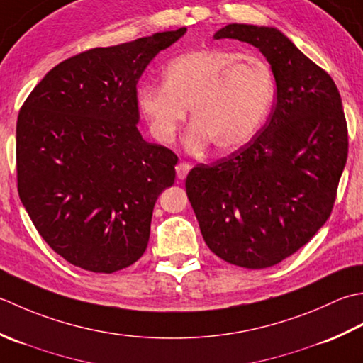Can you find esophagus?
I'll list each match as a JSON object with an SVG mask.
<instances>
[{"instance_id":"obj_1","label":"esophagus","mask_w":363,"mask_h":363,"mask_svg":"<svg viewBox=\"0 0 363 363\" xmlns=\"http://www.w3.org/2000/svg\"><path fill=\"white\" fill-rule=\"evenodd\" d=\"M175 171H177V177H179L180 180L186 179L188 172L191 171V164H189V162H186V161H180L179 164L175 166Z\"/></svg>"}]
</instances>
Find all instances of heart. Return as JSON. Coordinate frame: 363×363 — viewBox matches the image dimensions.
I'll list each match as a JSON object with an SVG mask.
<instances>
[{"label":"heart","mask_w":363,"mask_h":363,"mask_svg":"<svg viewBox=\"0 0 363 363\" xmlns=\"http://www.w3.org/2000/svg\"><path fill=\"white\" fill-rule=\"evenodd\" d=\"M276 99V75L260 56L224 48L177 56L162 70V84L138 89V106L152 135L171 144L186 121L188 144L213 143L220 152L240 149L262 128Z\"/></svg>","instance_id":"1"}]
</instances>
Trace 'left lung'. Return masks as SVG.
I'll return each instance as SVG.
<instances>
[{
	"mask_svg": "<svg viewBox=\"0 0 363 363\" xmlns=\"http://www.w3.org/2000/svg\"><path fill=\"white\" fill-rule=\"evenodd\" d=\"M214 39L250 43L276 75V105L238 150L186 177L206 246L247 269L280 263L313 238L334 208L347 125L334 79L276 28L232 23Z\"/></svg>",
	"mask_w": 363,
	"mask_h": 363,
	"instance_id": "left-lung-1",
	"label": "left lung"
}]
</instances>
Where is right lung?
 I'll return each mask as SVG.
<instances>
[{"instance_id":"right-lung-1","label":"right lung","mask_w":363,"mask_h":363,"mask_svg":"<svg viewBox=\"0 0 363 363\" xmlns=\"http://www.w3.org/2000/svg\"><path fill=\"white\" fill-rule=\"evenodd\" d=\"M184 33L65 59L20 109V201L48 246L78 268L111 274L145 252L155 202L174 184L179 158L140 136L136 84Z\"/></svg>"}]
</instances>
